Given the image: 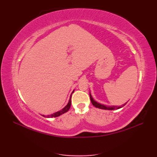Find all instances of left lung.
Wrapping results in <instances>:
<instances>
[{
  "instance_id": "1",
  "label": "left lung",
  "mask_w": 157,
  "mask_h": 157,
  "mask_svg": "<svg viewBox=\"0 0 157 157\" xmlns=\"http://www.w3.org/2000/svg\"><path fill=\"white\" fill-rule=\"evenodd\" d=\"M90 100H91L92 105L94 106H95L96 108L101 109H105V110H114V109H120V108H121L122 107H124L126 105V104L127 103V102H126V103L123 104L122 105H121L120 107L119 106H118H118H106L105 105H103V104L99 103L96 102V101H94V99L92 98V97L91 96V94H90Z\"/></svg>"
}]
</instances>
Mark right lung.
I'll use <instances>...</instances> for the list:
<instances>
[{
    "mask_svg": "<svg viewBox=\"0 0 157 157\" xmlns=\"http://www.w3.org/2000/svg\"><path fill=\"white\" fill-rule=\"evenodd\" d=\"M73 92H72V94L73 93ZM71 96H70V99H69V101L68 104L63 109H61V110L59 111H58V112H56V113H55L54 114H52V115H47L46 117H58V116H59L61 115H62V114L65 113L66 112H67L69 110V109L71 107ZM43 117H44V115H43Z\"/></svg>",
    "mask_w": 157,
    "mask_h": 157,
    "instance_id": "right-lung-1",
    "label": "right lung"
}]
</instances>
